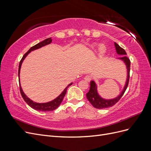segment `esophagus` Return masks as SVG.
I'll return each instance as SVG.
<instances>
[{
	"label": "esophagus",
	"instance_id": "obj_1",
	"mask_svg": "<svg viewBox=\"0 0 151 151\" xmlns=\"http://www.w3.org/2000/svg\"><path fill=\"white\" fill-rule=\"evenodd\" d=\"M91 79H92V76H91V75H86L84 77V79L88 82H89L91 80Z\"/></svg>",
	"mask_w": 151,
	"mask_h": 151
}]
</instances>
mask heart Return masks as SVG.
Returning <instances> with one entry per match:
<instances>
[{"label": "heart", "instance_id": "1", "mask_svg": "<svg viewBox=\"0 0 151 151\" xmlns=\"http://www.w3.org/2000/svg\"><path fill=\"white\" fill-rule=\"evenodd\" d=\"M105 50H106V48H105V47L103 46V45H101V46H100L99 47V52L101 53H104L105 52Z\"/></svg>", "mask_w": 151, "mask_h": 151}]
</instances>
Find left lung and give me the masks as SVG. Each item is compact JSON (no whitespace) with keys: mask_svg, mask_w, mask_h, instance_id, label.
Masks as SVG:
<instances>
[{"mask_svg":"<svg viewBox=\"0 0 151 151\" xmlns=\"http://www.w3.org/2000/svg\"><path fill=\"white\" fill-rule=\"evenodd\" d=\"M115 46L116 48V52L118 54L122 55H123L122 57L120 58L122 59V60L124 61L125 63V64L127 65V69H128V77H127V81L125 84V86L124 89H123L122 93L121 94L116 98L115 99H109V100H106L101 98L98 95L97 91H96V85L95 83L93 81H91L90 83V89L89 91V92L87 93L86 96L88 99L89 100V101L91 103V104L93 105V106L98 109H103V108H107L109 107H111L114 106L118 101L121 99V98L123 96V94L125 93V91L127 88L128 85H129V78H130V59L128 58L126 55L127 53L125 51V50L120 47L119 45H118L117 43H115Z\"/></svg>","mask_w":151,"mask_h":151,"instance_id":"8db88e82","label":"left lung"}]
</instances>
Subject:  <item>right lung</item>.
Listing matches in <instances>:
<instances>
[{
    "label": "right lung",
    "instance_id": "add662e5",
    "mask_svg": "<svg viewBox=\"0 0 151 151\" xmlns=\"http://www.w3.org/2000/svg\"><path fill=\"white\" fill-rule=\"evenodd\" d=\"M52 40L51 39V38L45 39V40L43 41V42H40V43H38V44L35 45V46L32 47L28 50V51L24 55L23 57H22V58H21V61L19 62V70H18V76H19V73H20V69H21V64H22V61H23L24 59L25 58V57L27 55H28V54L31 51H33V50H34L40 48L41 47L45 46V45L50 44V43L52 42ZM72 84V83H70L69 85H68V86L67 87V88L64 90H63V91L61 93V94L59 96H58L56 99H55L54 100H53V101H52L48 102V103H35V102H33V101H32V100H31L29 98H28V97H27L25 95V94L24 93L23 91H22V88H21V84H20V82H19V89H20V93H21V94L22 96V98H23V99L24 100L25 102L27 104H28L29 106H31L32 108L36 109V110L41 111H50L54 110V109H57L59 106V105L61 104L63 98H64V96H65V94H66V93H67V91L68 88L70 86H71Z\"/></svg>",
    "mask_w": 151,
    "mask_h": 151
}]
</instances>
